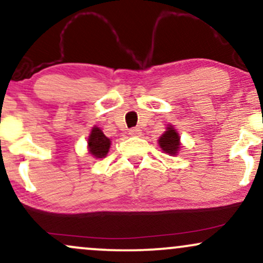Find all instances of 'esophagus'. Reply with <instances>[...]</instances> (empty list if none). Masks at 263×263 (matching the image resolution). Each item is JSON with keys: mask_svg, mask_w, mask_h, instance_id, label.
<instances>
[{"mask_svg": "<svg viewBox=\"0 0 263 263\" xmlns=\"http://www.w3.org/2000/svg\"><path fill=\"white\" fill-rule=\"evenodd\" d=\"M129 135L131 136H135V137H138V136H141V129L140 128H137V127H134V128H131L129 129Z\"/></svg>", "mask_w": 263, "mask_h": 263, "instance_id": "1", "label": "esophagus"}]
</instances>
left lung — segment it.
I'll list each match as a JSON object with an SVG mask.
<instances>
[{
	"instance_id": "obj_1",
	"label": "left lung",
	"mask_w": 263,
	"mask_h": 263,
	"mask_svg": "<svg viewBox=\"0 0 263 263\" xmlns=\"http://www.w3.org/2000/svg\"><path fill=\"white\" fill-rule=\"evenodd\" d=\"M180 137L178 132L174 129L172 125L167 127V131L159 137L158 143L161 146L162 151L164 153H168L171 156H176L178 151L180 148Z\"/></svg>"
}]
</instances>
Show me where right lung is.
<instances>
[{
    "mask_svg": "<svg viewBox=\"0 0 263 263\" xmlns=\"http://www.w3.org/2000/svg\"><path fill=\"white\" fill-rule=\"evenodd\" d=\"M111 141L104 135L99 127H92L91 134L87 138V147H89V153L95 158H105L110 149Z\"/></svg>",
    "mask_w": 263,
    "mask_h": 263,
    "instance_id": "1",
    "label": "right lung"
}]
</instances>
